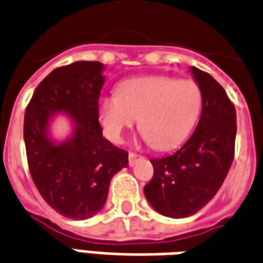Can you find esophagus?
<instances>
[{
	"label": "esophagus",
	"instance_id": "obj_1",
	"mask_svg": "<svg viewBox=\"0 0 263 263\" xmlns=\"http://www.w3.org/2000/svg\"><path fill=\"white\" fill-rule=\"evenodd\" d=\"M138 159H141V155L129 152V155H128V163H129V166H134L138 162Z\"/></svg>",
	"mask_w": 263,
	"mask_h": 263
}]
</instances>
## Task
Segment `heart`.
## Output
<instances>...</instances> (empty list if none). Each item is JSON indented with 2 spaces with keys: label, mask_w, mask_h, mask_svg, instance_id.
Instances as JSON below:
<instances>
[{
  "label": "heart",
  "mask_w": 263,
  "mask_h": 263,
  "mask_svg": "<svg viewBox=\"0 0 263 263\" xmlns=\"http://www.w3.org/2000/svg\"><path fill=\"white\" fill-rule=\"evenodd\" d=\"M201 108L196 82L152 75L124 81L118 95L101 98L98 118L114 141H121L139 118L145 139L157 149H171L191 135Z\"/></svg>",
  "instance_id": "obj_1"
}]
</instances>
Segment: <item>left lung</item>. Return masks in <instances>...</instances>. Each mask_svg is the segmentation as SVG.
<instances>
[{"label": "left lung", "instance_id": "1", "mask_svg": "<svg viewBox=\"0 0 263 263\" xmlns=\"http://www.w3.org/2000/svg\"><path fill=\"white\" fill-rule=\"evenodd\" d=\"M189 69L202 92L199 122L176 152L151 159L154 176L144 186L151 206L168 218L201 211L219 191L234 161L235 106L211 75L195 67Z\"/></svg>", "mask_w": 263, "mask_h": 263}]
</instances>
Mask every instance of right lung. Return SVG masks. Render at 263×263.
Returning a JSON list of instances; mask_svg holds the SVG:
<instances>
[{"instance_id":"right-lung-1","label":"right lung","mask_w":263,"mask_h":263,"mask_svg":"<svg viewBox=\"0 0 263 263\" xmlns=\"http://www.w3.org/2000/svg\"><path fill=\"white\" fill-rule=\"evenodd\" d=\"M104 64L77 61L41 81L24 118V142L32 181L49 206L84 221L105 205L112 176L128 166V152L102 137L98 100ZM62 113L71 134L58 141L50 124Z\"/></svg>"}]
</instances>
